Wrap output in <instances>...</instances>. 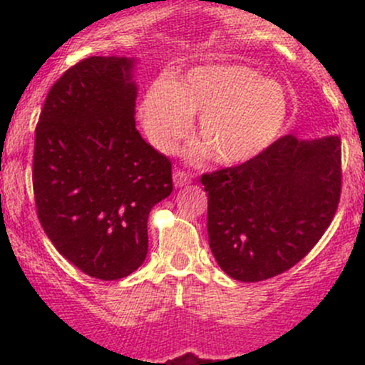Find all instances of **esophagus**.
Listing matches in <instances>:
<instances>
[{
    "mask_svg": "<svg viewBox=\"0 0 365 365\" xmlns=\"http://www.w3.org/2000/svg\"><path fill=\"white\" fill-rule=\"evenodd\" d=\"M192 182L190 175L187 173V171L183 170H175L173 171V183L175 187H183V185H188V183Z\"/></svg>",
    "mask_w": 365,
    "mask_h": 365,
    "instance_id": "34e87169",
    "label": "esophagus"
}]
</instances>
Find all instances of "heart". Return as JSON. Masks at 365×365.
<instances>
[{"instance_id":"heart-1","label":"heart","mask_w":365,"mask_h":365,"mask_svg":"<svg viewBox=\"0 0 365 365\" xmlns=\"http://www.w3.org/2000/svg\"><path fill=\"white\" fill-rule=\"evenodd\" d=\"M195 115L197 135L212 161L237 166L261 156L282 135L290 101L278 82L266 81L249 66L209 65L180 81L158 78L140 103L142 125L161 153L177 149Z\"/></svg>"}]
</instances>
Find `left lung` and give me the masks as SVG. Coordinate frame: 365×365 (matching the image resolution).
<instances>
[{
  "label": "left lung",
  "instance_id": "8db88e82",
  "mask_svg": "<svg viewBox=\"0 0 365 365\" xmlns=\"http://www.w3.org/2000/svg\"><path fill=\"white\" fill-rule=\"evenodd\" d=\"M209 247L245 283L282 274L312 250L336 215L341 142L283 135L244 165L204 173Z\"/></svg>",
  "mask_w": 365,
  "mask_h": 365
}]
</instances>
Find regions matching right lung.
Masks as SVG:
<instances>
[{"mask_svg":"<svg viewBox=\"0 0 365 365\" xmlns=\"http://www.w3.org/2000/svg\"><path fill=\"white\" fill-rule=\"evenodd\" d=\"M132 65L89 56L70 66L36 125L39 223L66 261L104 282L144 262L150 209L173 190L171 161L135 128Z\"/></svg>","mask_w":365,"mask_h":365,"instance_id":"add662e5","label":"right lung"}]
</instances>
